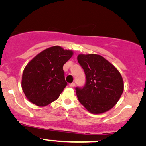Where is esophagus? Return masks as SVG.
<instances>
[{
    "label": "esophagus",
    "mask_w": 146,
    "mask_h": 146,
    "mask_svg": "<svg viewBox=\"0 0 146 146\" xmlns=\"http://www.w3.org/2000/svg\"><path fill=\"white\" fill-rule=\"evenodd\" d=\"M74 86H75V83L74 82L71 83V84H69V87H71V88H73Z\"/></svg>",
    "instance_id": "34e87169"
}]
</instances>
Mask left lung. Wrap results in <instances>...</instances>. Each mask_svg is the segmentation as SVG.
<instances>
[{
  "mask_svg": "<svg viewBox=\"0 0 146 146\" xmlns=\"http://www.w3.org/2000/svg\"><path fill=\"white\" fill-rule=\"evenodd\" d=\"M77 60L86 77L85 86L75 88L79 102L92 114L111 109L124 90L121 73L100 55L79 54Z\"/></svg>",
  "mask_w": 146,
  "mask_h": 146,
  "instance_id": "1",
  "label": "left lung"
}]
</instances>
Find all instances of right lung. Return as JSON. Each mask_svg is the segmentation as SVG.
I'll use <instances>...</instances> for the list:
<instances>
[{
    "label": "right lung",
    "instance_id": "right-lung-1",
    "mask_svg": "<svg viewBox=\"0 0 146 146\" xmlns=\"http://www.w3.org/2000/svg\"><path fill=\"white\" fill-rule=\"evenodd\" d=\"M73 52L55 46L44 50L31 60L23 70L21 87L29 101L45 106L59 97L67 83L63 65Z\"/></svg>",
    "mask_w": 146,
    "mask_h": 146
}]
</instances>
